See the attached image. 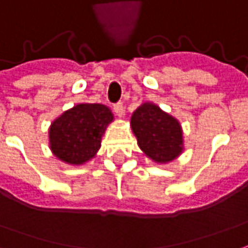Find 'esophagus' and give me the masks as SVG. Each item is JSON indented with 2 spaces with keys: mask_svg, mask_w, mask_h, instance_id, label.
<instances>
[{
  "mask_svg": "<svg viewBox=\"0 0 248 248\" xmlns=\"http://www.w3.org/2000/svg\"><path fill=\"white\" fill-rule=\"evenodd\" d=\"M114 111H115V114L118 115L119 118H122L124 115V107L122 103H117L115 106H114Z\"/></svg>",
  "mask_w": 248,
  "mask_h": 248,
  "instance_id": "34e87169",
  "label": "esophagus"
}]
</instances>
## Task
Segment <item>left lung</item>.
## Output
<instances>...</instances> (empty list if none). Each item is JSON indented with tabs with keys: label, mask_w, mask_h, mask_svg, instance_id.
I'll return each mask as SVG.
<instances>
[{
	"label": "left lung",
	"mask_w": 248,
	"mask_h": 248,
	"mask_svg": "<svg viewBox=\"0 0 248 248\" xmlns=\"http://www.w3.org/2000/svg\"><path fill=\"white\" fill-rule=\"evenodd\" d=\"M130 127L140 149L155 164L172 162L184 152L181 124L153 102H143L137 107Z\"/></svg>",
	"instance_id": "obj_1"
}]
</instances>
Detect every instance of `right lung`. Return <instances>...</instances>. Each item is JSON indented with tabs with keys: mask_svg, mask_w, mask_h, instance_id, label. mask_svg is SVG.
<instances>
[{
	"mask_svg": "<svg viewBox=\"0 0 248 248\" xmlns=\"http://www.w3.org/2000/svg\"><path fill=\"white\" fill-rule=\"evenodd\" d=\"M111 122L114 114L106 105L78 103L52 121L48 129L52 154L68 165L86 164L99 152Z\"/></svg>",
	"mask_w": 248,
	"mask_h": 248,
	"instance_id": "add662e5",
	"label": "right lung"
}]
</instances>
